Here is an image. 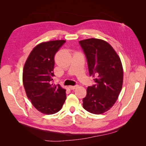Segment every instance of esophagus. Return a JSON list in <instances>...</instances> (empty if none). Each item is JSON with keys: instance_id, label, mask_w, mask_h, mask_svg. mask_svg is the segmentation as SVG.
I'll use <instances>...</instances> for the list:
<instances>
[{"instance_id": "34e87169", "label": "esophagus", "mask_w": 146, "mask_h": 146, "mask_svg": "<svg viewBox=\"0 0 146 146\" xmlns=\"http://www.w3.org/2000/svg\"><path fill=\"white\" fill-rule=\"evenodd\" d=\"M78 87V85H74V86H69V88H70V90H75L76 89V88H77Z\"/></svg>"}]
</instances>
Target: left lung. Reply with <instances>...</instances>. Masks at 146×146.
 I'll list each match as a JSON object with an SVG mask.
<instances>
[{"instance_id":"left-lung-1","label":"left lung","mask_w":146,"mask_h":146,"mask_svg":"<svg viewBox=\"0 0 146 146\" xmlns=\"http://www.w3.org/2000/svg\"><path fill=\"white\" fill-rule=\"evenodd\" d=\"M85 55L90 76L95 85L88 86L83 107L92 114L107 111L117 100L123 83L121 61L109 44L99 39L79 41Z\"/></svg>"}]
</instances>
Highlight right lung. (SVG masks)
Returning <instances> with one entry per match:
<instances>
[{"label": "right lung", "instance_id": "add662e5", "mask_svg": "<svg viewBox=\"0 0 146 146\" xmlns=\"http://www.w3.org/2000/svg\"><path fill=\"white\" fill-rule=\"evenodd\" d=\"M64 40L42 42L31 52L23 70V84L34 107L46 114L58 112L66 99V90L52 83L54 56Z\"/></svg>", "mask_w": 146, "mask_h": 146}]
</instances>
